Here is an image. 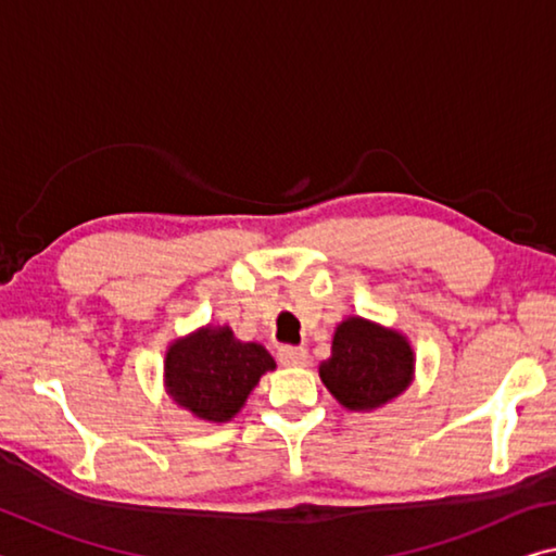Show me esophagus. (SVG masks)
Listing matches in <instances>:
<instances>
[{
	"label": "esophagus",
	"instance_id": "obj_1",
	"mask_svg": "<svg viewBox=\"0 0 556 556\" xmlns=\"http://www.w3.org/2000/svg\"><path fill=\"white\" fill-rule=\"evenodd\" d=\"M277 358H279L281 366H292V368H296V366L302 368V366L309 364V354H306L304 349H292V346L279 349Z\"/></svg>",
	"mask_w": 556,
	"mask_h": 556
}]
</instances>
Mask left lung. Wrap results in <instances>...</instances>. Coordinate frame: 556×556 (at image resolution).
<instances>
[{"label": "left lung", "instance_id": "8db88e82", "mask_svg": "<svg viewBox=\"0 0 556 556\" xmlns=\"http://www.w3.org/2000/svg\"><path fill=\"white\" fill-rule=\"evenodd\" d=\"M319 378L343 408L371 413L399 399L416 378V351L393 326L364 316L337 324L331 356L319 364Z\"/></svg>", "mask_w": 556, "mask_h": 556}]
</instances>
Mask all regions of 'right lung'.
<instances>
[{"label": "right lung", "instance_id": "add662e5", "mask_svg": "<svg viewBox=\"0 0 556 556\" xmlns=\"http://www.w3.org/2000/svg\"><path fill=\"white\" fill-rule=\"evenodd\" d=\"M277 364L257 341H242L230 326L205 324L170 341L163 361L165 393L202 422H230Z\"/></svg>", "mask_w": 556, "mask_h": 556}]
</instances>
